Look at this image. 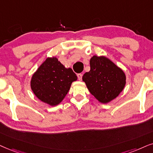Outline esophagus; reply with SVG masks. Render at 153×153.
<instances>
[{"label": "esophagus", "instance_id": "1", "mask_svg": "<svg viewBox=\"0 0 153 153\" xmlns=\"http://www.w3.org/2000/svg\"><path fill=\"white\" fill-rule=\"evenodd\" d=\"M77 75H78V80H82V74H81V73H79V74H78Z\"/></svg>", "mask_w": 153, "mask_h": 153}]
</instances>
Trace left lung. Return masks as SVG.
Here are the masks:
<instances>
[{"label":"left lung","instance_id":"8db88e82","mask_svg":"<svg viewBox=\"0 0 153 153\" xmlns=\"http://www.w3.org/2000/svg\"><path fill=\"white\" fill-rule=\"evenodd\" d=\"M90 71L82 76V81L91 94L102 104L116 99L126 83L125 73L104 56L94 55L90 60Z\"/></svg>","mask_w":153,"mask_h":153}]
</instances>
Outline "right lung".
<instances>
[{"instance_id":"right-lung-1","label":"right lung","mask_w":153,"mask_h":153,"mask_svg":"<svg viewBox=\"0 0 153 153\" xmlns=\"http://www.w3.org/2000/svg\"><path fill=\"white\" fill-rule=\"evenodd\" d=\"M77 79L71 68H65L56 56L48 57L32 75L30 87L39 100L53 107L63 101Z\"/></svg>"}]
</instances>
